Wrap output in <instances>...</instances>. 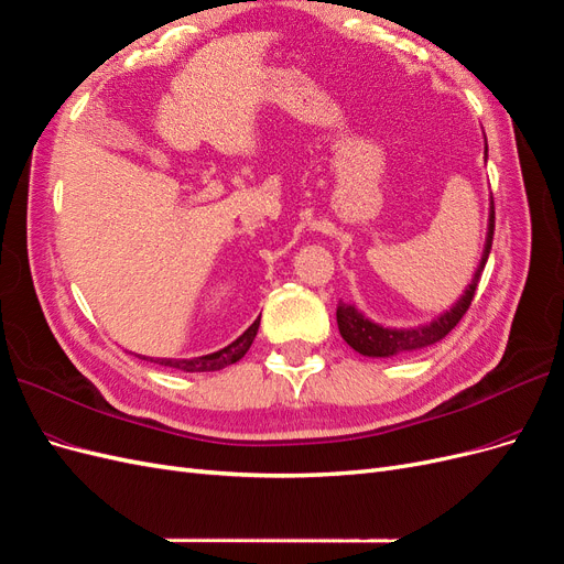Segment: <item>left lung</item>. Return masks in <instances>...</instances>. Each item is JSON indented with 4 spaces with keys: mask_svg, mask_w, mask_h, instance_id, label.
<instances>
[{
    "mask_svg": "<svg viewBox=\"0 0 564 564\" xmlns=\"http://www.w3.org/2000/svg\"><path fill=\"white\" fill-rule=\"evenodd\" d=\"M487 154V148H485ZM492 239H495V202L492 208H489V227H487V243H485V252L480 267L476 271L474 281H470L468 290L462 295V300L454 304L447 314H443L441 318H435L429 325H420V328H410V330H393V328H381V325L368 321L362 316L356 306L351 304H337V328L339 335L344 337V341L349 347L362 356H375V358H384V356H395V354H405V351H416L431 347V344L441 341L454 325H457L464 314L468 312L470 302H474L476 288L480 283L482 269L487 264L489 250H492Z\"/></svg>",
    "mask_w": 564,
    "mask_h": 564,
    "instance_id": "8db88e82",
    "label": "left lung"
}]
</instances>
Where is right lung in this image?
<instances>
[{
	"mask_svg": "<svg viewBox=\"0 0 564 564\" xmlns=\"http://www.w3.org/2000/svg\"><path fill=\"white\" fill-rule=\"evenodd\" d=\"M258 328H260V318L250 325V328L236 339L231 341L229 347L215 351V354H208V356H198V358H183V360H175V358H154V362H159V366H166V368H175V370H183V372H215V370H223L227 366H231V362L241 360L246 356V351L250 349L252 339H256L258 335ZM144 358V356H142ZM148 360V358H144ZM152 360V358H150Z\"/></svg>",
	"mask_w": 564,
	"mask_h": 564,
	"instance_id": "obj_1",
	"label": "right lung"
}]
</instances>
